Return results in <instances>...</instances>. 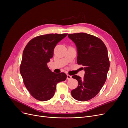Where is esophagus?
I'll list each match as a JSON object with an SVG mask.
<instances>
[{
	"label": "esophagus",
	"mask_w": 128,
	"mask_h": 128,
	"mask_svg": "<svg viewBox=\"0 0 128 128\" xmlns=\"http://www.w3.org/2000/svg\"><path fill=\"white\" fill-rule=\"evenodd\" d=\"M72 78V76L69 75H67V80H70Z\"/></svg>",
	"instance_id": "34e87169"
}]
</instances>
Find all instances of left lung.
<instances>
[{
  "instance_id": "obj_1",
  "label": "left lung",
  "mask_w": 128,
  "mask_h": 128,
  "mask_svg": "<svg viewBox=\"0 0 128 128\" xmlns=\"http://www.w3.org/2000/svg\"><path fill=\"white\" fill-rule=\"evenodd\" d=\"M75 44L77 62L84 66V77L77 75L78 86L71 91L72 97L80 102L88 101L97 95L107 79L110 61L106 45L99 38L84 32L68 34Z\"/></svg>"
}]
</instances>
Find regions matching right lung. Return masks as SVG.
Segmentation results:
<instances>
[{"instance_id":"right-lung-1","label":"right lung","mask_w":128,"mask_h":128,"mask_svg":"<svg viewBox=\"0 0 128 128\" xmlns=\"http://www.w3.org/2000/svg\"><path fill=\"white\" fill-rule=\"evenodd\" d=\"M68 34H50L30 40L22 54L20 71L27 90L34 98L45 102L54 94L58 83L64 81L67 75L56 74L47 64L53 56L54 48Z\"/></svg>"}]
</instances>
